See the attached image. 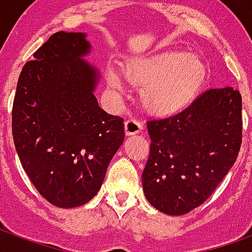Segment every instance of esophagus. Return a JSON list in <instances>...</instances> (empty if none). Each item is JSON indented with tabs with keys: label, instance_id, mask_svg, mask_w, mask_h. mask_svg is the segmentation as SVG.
<instances>
[{
	"label": "esophagus",
	"instance_id": "esophagus-1",
	"mask_svg": "<svg viewBox=\"0 0 252 252\" xmlns=\"http://www.w3.org/2000/svg\"><path fill=\"white\" fill-rule=\"evenodd\" d=\"M141 129V123L137 122L136 119H129V120H126V124H124V130H126V136H133V134L140 133Z\"/></svg>",
	"mask_w": 252,
	"mask_h": 252
}]
</instances>
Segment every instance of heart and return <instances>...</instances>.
<instances>
[{"mask_svg":"<svg viewBox=\"0 0 252 252\" xmlns=\"http://www.w3.org/2000/svg\"><path fill=\"white\" fill-rule=\"evenodd\" d=\"M120 74L129 86L140 89L142 107L161 118L187 108L208 81L207 64L178 49L129 59L120 66ZM106 81L112 90L120 89V80L112 70L106 73Z\"/></svg>","mask_w":252,"mask_h":252,"instance_id":"obj_1","label":"heart"}]
</instances>
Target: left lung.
Wrapping results in <instances>:
<instances>
[{
    "label": "left lung",
    "instance_id": "obj_1",
    "mask_svg": "<svg viewBox=\"0 0 252 252\" xmlns=\"http://www.w3.org/2000/svg\"><path fill=\"white\" fill-rule=\"evenodd\" d=\"M148 132L146 199L162 213L186 215L215 192L238 157L242 96L233 87L209 89L179 114L148 122Z\"/></svg>",
    "mask_w": 252,
    "mask_h": 252
}]
</instances>
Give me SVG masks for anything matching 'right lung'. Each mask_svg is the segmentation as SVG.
I'll use <instances>...</instances> for the list:
<instances>
[{
    "label": "right lung",
    "mask_w": 252,
    "mask_h": 252,
    "mask_svg": "<svg viewBox=\"0 0 252 252\" xmlns=\"http://www.w3.org/2000/svg\"><path fill=\"white\" fill-rule=\"evenodd\" d=\"M85 32L53 33L26 63L13 104L18 157L39 193L59 208L81 207L102 187L124 141V120L95 98L99 72L84 57Z\"/></svg>",
    "instance_id": "right-lung-1"
}]
</instances>
